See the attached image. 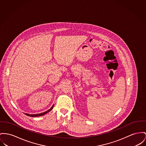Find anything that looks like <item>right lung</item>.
I'll return each mask as SVG.
<instances>
[{"label": "right lung", "instance_id": "1", "mask_svg": "<svg viewBox=\"0 0 146 146\" xmlns=\"http://www.w3.org/2000/svg\"><path fill=\"white\" fill-rule=\"evenodd\" d=\"M53 107H54V105L52 106V107H51L49 110H48V111H45V112H42V113H39V114H33V115H31V114H28V113H25V115H27V116H28L30 117H38V116H42V115H45L46 113H48L49 112H50L52 108H53Z\"/></svg>", "mask_w": 146, "mask_h": 146}]
</instances>
